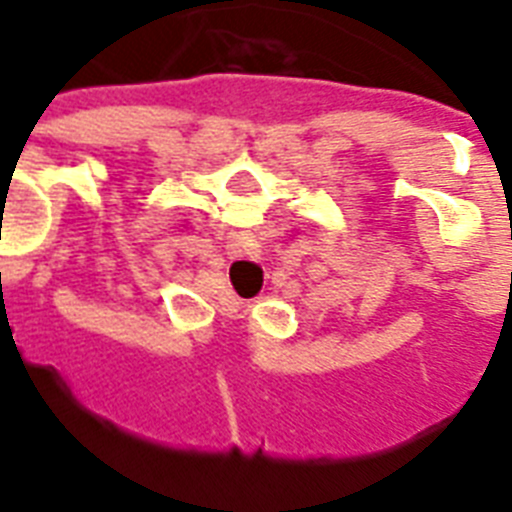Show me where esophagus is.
Returning a JSON list of instances; mask_svg holds the SVG:
<instances>
[{
  "instance_id": "obj_1",
  "label": "esophagus",
  "mask_w": 512,
  "mask_h": 512,
  "mask_svg": "<svg viewBox=\"0 0 512 512\" xmlns=\"http://www.w3.org/2000/svg\"><path fill=\"white\" fill-rule=\"evenodd\" d=\"M228 255L231 257H244V255H255L257 252V241L252 233L247 231H231V236H228Z\"/></svg>"
}]
</instances>
